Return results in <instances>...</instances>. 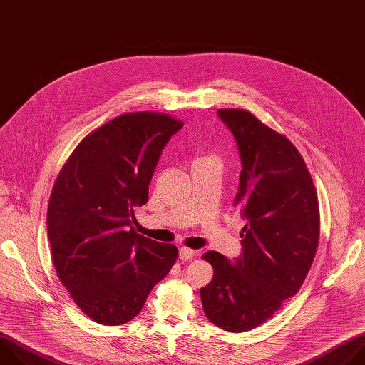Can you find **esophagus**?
Segmentation results:
<instances>
[{
    "label": "esophagus",
    "instance_id": "1",
    "mask_svg": "<svg viewBox=\"0 0 365 365\" xmlns=\"http://www.w3.org/2000/svg\"><path fill=\"white\" fill-rule=\"evenodd\" d=\"M193 255H195V250H192L189 247H182L179 250V257H180L182 262H190Z\"/></svg>",
    "mask_w": 365,
    "mask_h": 365
}]
</instances>
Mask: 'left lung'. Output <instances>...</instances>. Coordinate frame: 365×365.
I'll return each mask as SVG.
<instances>
[{
  "instance_id": "obj_1",
  "label": "left lung",
  "mask_w": 365,
  "mask_h": 365,
  "mask_svg": "<svg viewBox=\"0 0 365 365\" xmlns=\"http://www.w3.org/2000/svg\"><path fill=\"white\" fill-rule=\"evenodd\" d=\"M235 137L242 170L234 205L245 225L242 252L207 251L214 277L200 289L206 318L228 332L270 319L303 284L318 248L319 203L314 180L292 141L245 110H218Z\"/></svg>"
}]
</instances>
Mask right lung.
Returning a JSON list of instances; mask_svg holds the SVG:
<instances>
[{"instance_id": "1", "label": "right lung", "mask_w": 365, "mask_h": 365, "mask_svg": "<svg viewBox=\"0 0 365 365\" xmlns=\"http://www.w3.org/2000/svg\"><path fill=\"white\" fill-rule=\"evenodd\" d=\"M183 123L162 113H127L88 134L62 168L47 207L59 280L101 325L135 318L178 258L173 244L137 234L134 207L148 200L162 150Z\"/></svg>"}]
</instances>
